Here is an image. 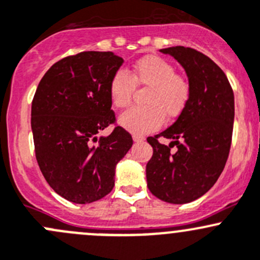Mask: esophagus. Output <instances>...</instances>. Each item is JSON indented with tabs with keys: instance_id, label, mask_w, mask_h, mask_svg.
Listing matches in <instances>:
<instances>
[{
	"instance_id": "esophagus-1",
	"label": "esophagus",
	"mask_w": 260,
	"mask_h": 260,
	"mask_svg": "<svg viewBox=\"0 0 260 260\" xmlns=\"http://www.w3.org/2000/svg\"><path fill=\"white\" fill-rule=\"evenodd\" d=\"M133 140L135 141V143H143V141H145V138H144V136L134 135V136H133Z\"/></svg>"
}]
</instances>
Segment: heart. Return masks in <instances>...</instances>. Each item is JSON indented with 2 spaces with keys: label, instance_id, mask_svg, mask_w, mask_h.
I'll use <instances>...</instances> for the list:
<instances>
[{
  "label": "heart",
  "instance_id": "1",
  "mask_svg": "<svg viewBox=\"0 0 260 260\" xmlns=\"http://www.w3.org/2000/svg\"><path fill=\"white\" fill-rule=\"evenodd\" d=\"M134 82L149 86L144 98L146 105L136 106L122 112L119 124L135 135H144L161 126L165 114L176 117L183 112L190 98V85L185 77L175 74L167 60L157 56H145L134 65L129 74L117 71L110 81V99L116 108L130 104Z\"/></svg>",
  "mask_w": 260,
  "mask_h": 260
}]
</instances>
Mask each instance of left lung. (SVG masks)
<instances>
[{
    "label": "left lung",
    "mask_w": 260,
    "mask_h": 260,
    "mask_svg": "<svg viewBox=\"0 0 260 260\" xmlns=\"http://www.w3.org/2000/svg\"><path fill=\"white\" fill-rule=\"evenodd\" d=\"M160 52L173 56L185 70L190 98L171 126L148 138L154 152L146 164V181L150 191L162 202L185 204L203 197L225 167L234 124V93L223 70L204 53L184 46ZM157 137L172 141L165 146Z\"/></svg>",
    "instance_id": "1"
}]
</instances>
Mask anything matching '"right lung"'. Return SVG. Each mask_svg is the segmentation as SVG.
I'll return each mask as SVG.
<instances>
[{
	"label": "right lung",
	"instance_id": "add662e5",
	"mask_svg": "<svg viewBox=\"0 0 260 260\" xmlns=\"http://www.w3.org/2000/svg\"><path fill=\"white\" fill-rule=\"evenodd\" d=\"M124 60L112 52L85 51L53 63L32 100L31 129L40 170L66 200L89 204L114 188L115 169L133 146L115 121L110 81Z\"/></svg>",
	"mask_w": 260,
	"mask_h": 260
}]
</instances>
